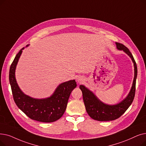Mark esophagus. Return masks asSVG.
Masks as SVG:
<instances>
[{"label":"esophagus","mask_w":146,"mask_h":146,"mask_svg":"<svg viewBox=\"0 0 146 146\" xmlns=\"http://www.w3.org/2000/svg\"><path fill=\"white\" fill-rule=\"evenodd\" d=\"M77 80H78V82H79V83H82V82L84 81V79H83V78H82V77H79L77 79Z\"/></svg>","instance_id":"1"}]
</instances>
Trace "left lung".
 <instances>
[{"instance_id": "8db88e82", "label": "left lung", "mask_w": 146, "mask_h": 146, "mask_svg": "<svg viewBox=\"0 0 146 146\" xmlns=\"http://www.w3.org/2000/svg\"><path fill=\"white\" fill-rule=\"evenodd\" d=\"M117 48L123 50L131 58L134 66V78L131 90L126 97L120 103L116 105H107L100 101L95 95L84 85H80L79 88L82 92L83 100L86 110L92 119L98 121H110L121 116L132 104L135 94L136 79L137 76V67L135 61L128 48L123 44L116 42Z\"/></svg>"}]
</instances>
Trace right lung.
Instances as JSON below:
<instances>
[{
  "instance_id": "1",
  "label": "right lung",
  "mask_w": 146,
  "mask_h": 146,
  "mask_svg": "<svg viewBox=\"0 0 146 146\" xmlns=\"http://www.w3.org/2000/svg\"><path fill=\"white\" fill-rule=\"evenodd\" d=\"M23 48L15 56L9 69V79L14 101L18 107L30 119L41 122H53L64 113L72 91L77 86L74 80L60 84L52 96L45 99H35L24 94L18 87L15 71Z\"/></svg>"
}]
</instances>
